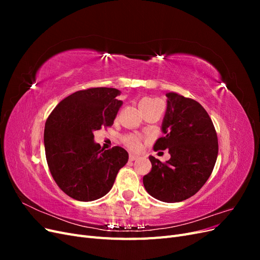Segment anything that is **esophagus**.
I'll use <instances>...</instances> for the list:
<instances>
[{
    "label": "esophagus",
    "mask_w": 260,
    "mask_h": 260,
    "mask_svg": "<svg viewBox=\"0 0 260 260\" xmlns=\"http://www.w3.org/2000/svg\"><path fill=\"white\" fill-rule=\"evenodd\" d=\"M139 158V156L138 155H133V154H130V156H129V159L131 160V161H133V160H137Z\"/></svg>",
    "instance_id": "obj_1"
}]
</instances>
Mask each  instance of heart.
<instances>
[{
  "label": "heart",
  "instance_id": "1",
  "mask_svg": "<svg viewBox=\"0 0 260 260\" xmlns=\"http://www.w3.org/2000/svg\"><path fill=\"white\" fill-rule=\"evenodd\" d=\"M156 104H160L159 101H157L152 98H144L141 100L139 105H140V107H142V106H151V105H156ZM123 143L129 149H131V151H135V152L140 151L141 147H142V145H141L140 138L135 135L125 136L123 138Z\"/></svg>",
  "mask_w": 260,
  "mask_h": 260
}]
</instances>
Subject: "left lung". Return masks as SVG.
Returning <instances> with one entry per match:
<instances>
[{
    "instance_id": "8db88e82",
    "label": "left lung",
    "mask_w": 260,
    "mask_h": 260,
    "mask_svg": "<svg viewBox=\"0 0 260 260\" xmlns=\"http://www.w3.org/2000/svg\"><path fill=\"white\" fill-rule=\"evenodd\" d=\"M167 108L154 149H166L170 159L161 162L149 156L152 170L143 177L147 193L165 203L191 198L205 184L215 167L218 139L204 107L175 92L166 93Z\"/></svg>"
}]
</instances>
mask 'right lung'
<instances>
[{
  "label": "right lung",
  "mask_w": 260,
  "mask_h": 260,
  "mask_svg": "<svg viewBox=\"0 0 260 260\" xmlns=\"http://www.w3.org/2000/svg\"><path fill=\"white\" fill-rule=\"evenodd\" d=\"M114 88L78 91L59 102L45 122V156L62 192L80 202L106 195L129 154L120 146L101 148L93 132L114 123L122 102Z\"/></svg>",
  "instance_id": "right-lung-1"
}]
</instances>
